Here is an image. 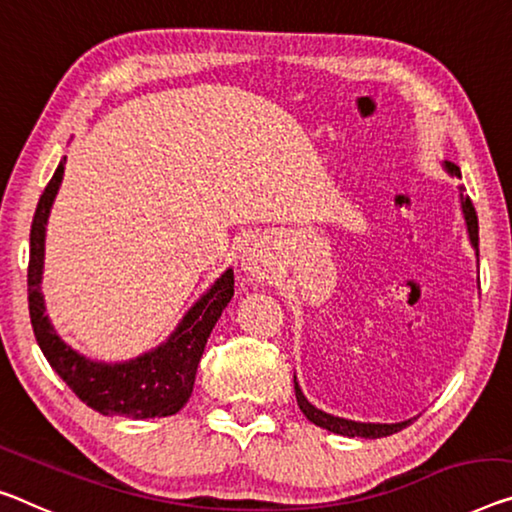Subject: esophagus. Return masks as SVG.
Masks as SVG:
<instances>
[{"label":"esophagus","instance_id":"esophagus-1","mask_svg":"<svg viewBox=\"0 0 512 512\" xmlns=\"http://www.w3.org/2000/svg\"><path fill=\"white\" fill-rule=\"evenodd\" d=\"M240 265H242V270L247 272V277L254 281H265V279H270V274H272L270 256H267V251L261 245H256V242H251V245L242 249Z\"/></svg>","mask_w":512,"mask_h":512}]
</instances>
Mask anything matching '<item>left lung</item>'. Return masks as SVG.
<instances>
[{
    "instance_id": "8db88e82",
    "label": "left lung",
    "mask_w": 512,
    "mask_h": 512,
    "mask_svg": "<svg viewBox=\"0 0 512 512\" xmlns=\"http://www.w3.org/2000/svg\"><path fill=\"white\" fill-rule=\"evenodd\" d=\"M444 169L451 176L462 178L458 164L444 162ZM460 203H462V215H465V224H467L471 247L476 249V256H478V217H476L474 203H471V199L465 194V187H460ZM295 396H297V405H300V410L304 412L306 419H309L311 423H316V426H320V428H325L329 432H336V435H343V437H366V439L387 437V435H393V432L403 430L405 426H410V423H412V419L410 421H400V423H359V421H350V419H341V416L327 414V412L318 410L316 405H311L309 400H306V396L300 389V384H297V377H295Z\"/></svg>"
}]
</instances>
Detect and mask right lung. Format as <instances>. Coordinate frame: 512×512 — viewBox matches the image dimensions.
Segmentation results:
<instances>
[{"label": "right lung", "mask_w": 512, "mask_h": 512, "mask_svg": "<svg viewBox=\"0 0 512 512\" xmlns=\"http://www.w3.org/2000/svg\"><path fill=\"white\" fill-rule=\"evenodd\" d=\"M64 169L66 157L59 162L52 180L38 199L34 222H31L27 290L36 341L57 375L91 410L105 416H128V419H155V416L160 419V416L176 414L192 396L203 348H206L212 327L233 297V270H226L212 283L208 293L196 300L167 341L157 345L155 350L123 364L86 359L54 332L50 318L45 316L41 293L45 226L54 196L64 180Z\"/></svg>", "instance_id": "1"}]
</instances>
